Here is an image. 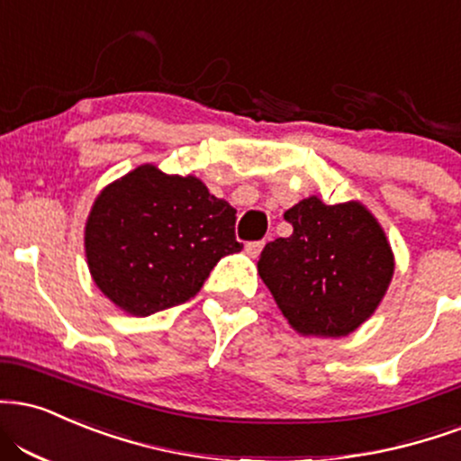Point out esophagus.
<instances>
[{
    "label": "esophagus",
    "mask_w": 461,
    "mask_h": 461,
    "mask_svg": "<svg viewBox=\"0 0 461 461\" xmlns=\"http://www.w3.org/2000/svg\"><path fill=\"white\" fill-rule=\"evenodd\" d=\"M262 249H264V240H259V242H249V245L245 247V251L249 258H258V255L262 253Z\"/></svg>",
    "instance_id": "esophagus-1"
}]
</instances>
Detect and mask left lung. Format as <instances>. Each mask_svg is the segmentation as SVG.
Instances as JSON below:
<instances>
[{
  "instance_id": "8db88e82",
  "label": "left lung",
  "mask_w": 461,
  "mask_h": 461,
  "mask_svg": "<svg viewBox=\"0 0 461 461\" xmlns=\"http://www.w3.org/2000/svg\"><path fill=\"white\" fill-rule=\"evenodd\" d=\"M290 238L264 247L258 273L303 337H346L365 324L395 275L384 227L358 199L329 206L309 195L285 210Z\"/></svg>"
}]
</instances>
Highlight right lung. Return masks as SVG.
I'll use <instances>...</instances> for the list:
<instances>
[{"instance_id": "right-lung-1", "label": "right lung", "mask_w": 461, "mask_h": 461, "mask_svg": "<svg viewBox=\"0 0 461 461\" xmlns=\"http://www.w3.org/2000/svg\"><path fill=\"white\" fill-rule=\"evenodd\" d=\"M236 210L197 176L143 163L94 199L83 230L90 275L120 312L146 315L195 296L225 255L242 249Z\"/></svg>"}]
</instances>
